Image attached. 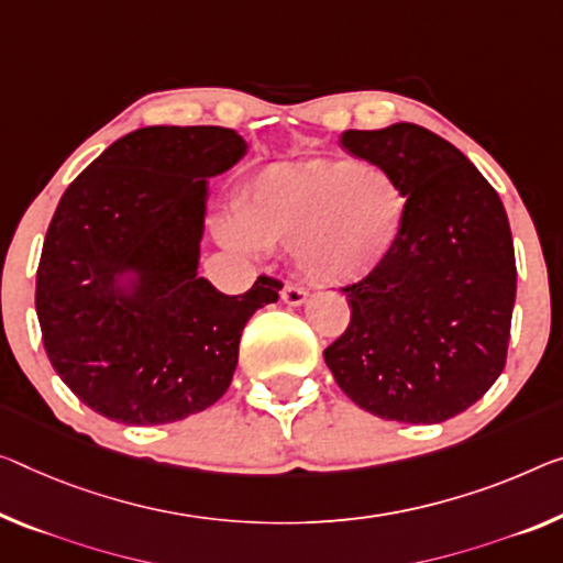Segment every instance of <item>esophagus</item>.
Instances as JSON below:
<instances>
[{"instance_id": "1", "label": "esophagus", "mask_w": 563, "mask_h": 563, "mask_svg": "<svg viewBox=\"0 0 563 563\" xmlns=\"http://www.w3.org/2000/svg\"><path fill=\"white\" fill-rule=\"evenodd\" d=\"M307 299H309V294L301 287H294V284H287V287L282 289V301L289 307H301Z\"/></svg>"}]
</instances>
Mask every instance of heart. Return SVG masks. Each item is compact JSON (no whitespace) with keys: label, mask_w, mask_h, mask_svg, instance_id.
Segmentation results:
<instances>
[{"label":"heart","mask_w":563,"mask_h":563,"mask_svg":"<svg viewBox=\"0 0 563 563\" xmlns=\"http://www.w3.org/2000/svg\"><path fill=\"white\" fill-rule=\"evenodd\" d=\"M402 180L360 161H309L258 173L221 221L223 244L241 252L291 249L301 276L342 287L367 276L395 252L408 223Z\"/></svg>","instance_id":"heart-1"}]
</instances>
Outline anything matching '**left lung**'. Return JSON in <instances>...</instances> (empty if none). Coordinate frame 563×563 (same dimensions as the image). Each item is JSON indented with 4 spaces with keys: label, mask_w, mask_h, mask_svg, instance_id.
Masks as SVG:
<instances>
[{
    "label": "left lung",
    "mask_w": 563,
    "mask_h": 563,
    "mask_svg": "<svg viewBox=\"0 0 563 563\" xmlns=\"http://www.w3.org/2000/svg\"><path fill=\"white\" fill-rule=\"evenodd\" d=\"M410 198L395 252L347 294V332L324 350L334 383L383 420L432 426L478 402L506 365L516 256L504 203L443 137L412 123L344 131Z\"/></svg>",
    "instance_id": "1"
}]
</instances>
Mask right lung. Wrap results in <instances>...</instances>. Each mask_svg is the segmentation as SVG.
<instances>
[{"instance_id":"right-lung-1","label":"right lung","mask_w":563,"mask_h":563,"mask_svg":"<svg viewBox=\"0 0 563 563\" xmlns=\"http://www.w3.org/2000/svg\"><path fill=\"white\" fill-rule=\"evenodd\" d=\"M246 153L231 128H137L59 198L34 307L52 367L102 418L163 426L211 408L249 317L279 299L269 276L241 297L198 276L209 180Z\"/></svg>"}]
</instances>
